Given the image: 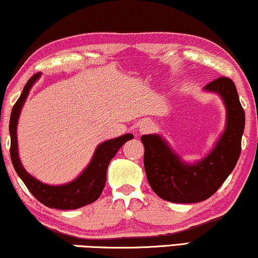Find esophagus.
I'll list each match as a JSON object with an SVG mask.
<instances>
[{"mask_svg": "<svg viewBox=\"0 0 258 258\" xmlns=\"http://www.w3.org/2000/svg\"><path fill=\"white\" fill-rule=\"evenodd\" d=\"M154 128V126H153V122H151V121H146V122H144L143 125H141V127H140V132L141 133H148V132H151L152 130Z\"/></svg>", "mask_w": 258, "mask_h": 258, "instance_id": "1", "label": "esophagus"}]
</instances>
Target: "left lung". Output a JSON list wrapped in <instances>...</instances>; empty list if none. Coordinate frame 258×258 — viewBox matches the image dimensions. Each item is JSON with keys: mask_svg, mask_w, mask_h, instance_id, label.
Here are the masks:
<instances>
[{"mask_svg": "<svg viewBox=\"0 0 258 258\" xmlns=\"http://www.w3.org/2000/svg\"><path fill=\"white\" fill-rule=\"evenodd\" d=\"M217 92L227 107V127L210 154L195 165H186L157 134L141 137L144 166L154 193L175 203L200 202L212 197L233 172L241 154L245 125L243 110L234 82L220 77L206 85Z\"/></svg>", "mask_w": 258, "mask_h": 258, "instance_id": "8db88e82", "label": "left lung"}]
</instances>
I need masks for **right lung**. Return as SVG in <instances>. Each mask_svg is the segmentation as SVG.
Returning a JSON list of instances; mask_svg holds the SVG:
<instances>
[{"mask_svg": "<svg viewBox=\"0 0 258 258\" xmlns=\"http://www.w3.org/2000/svg\"><path fill=\"white\" fill-rule=\"evenodd\" d=\"M39 77V74H35L29 79L25 84L23 91L17 101L14 105L10 115L9 121V132H10V158L14 168H15L17 175L23 181L29 191L49 208L55 209H77L86 205H90L96 201L100 197L101 191L104 189L105 182H106V172L107 166L112 160V158L117 154L122 145L126 141L133 138L132 134H125L115 139H111L100 144L97 147L94 155L90 165L83 172L79 177L70 183L63 184V186H49L36 180L30 174L25 172L19 159V152H17V138L16 127L17 120L21 108L27 98L29 90L31 89L36 79Z\"/></svg>", "mask_w": 258, "mask_h": 258, "instance_id": "1", "label": "right lung"}]
</instances>
